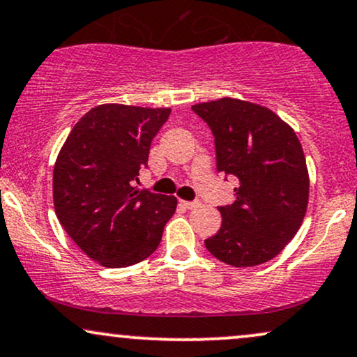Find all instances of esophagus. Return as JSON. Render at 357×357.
Here are the masks:
<instances>
[{
  "label": "esophagus",
  "mask_w": 357,
  "mask_h": 357,
  "mask_svg": "<svg viewBox=\"0 0 357 357\" xmlns=\"http://www.w3.org/2000/svg\"><path fill=\"white\" fill-rule=\"evenodd\" d=\"M181 206H184L186 209H195L199 206V203L197 201H181Z\"/></svg>",
  "instance_id": "34e87169"
}]
</instances>
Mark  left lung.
<instances>
[{"instance_id":"obj_1","label":"left lung","mask_w":357,"mask_h":357,"mask_svg":"<svg viewBox=\"0 0 357 357\" xmlns=\"http://www.w3.org/2000/svg\"><path fill=\"white\" fill-rule=\"evenodd\" d=\"M211 128L218 171L238 178L236 201L221 206L220 231L204 241L222 263L251 268L271 261L306 216L309 173L293 128L266 106L238 98L199 102Z\"/></svg>"}]
</instances>
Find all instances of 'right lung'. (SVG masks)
I'll use <instances>...</instances> for the list:
<instances>
[{
	"mask_svg": "<svg viewBox=\"0 0 357 357\" xmlns=\"http://www.w3.org/2000/svg\"><path fill=\"white\" fill-rule=\"evenodd\" d=\"M169 108L100 105L75 124L53 171L54 211L68 236L105 268L151 256L178 206L174 196L137 190L153 137Z\"/></svg>",
	"mask_w": 357,
	"mask_h": 357,
	"instance_id": "1",
	"label": "right lung"
}]
</instances>
